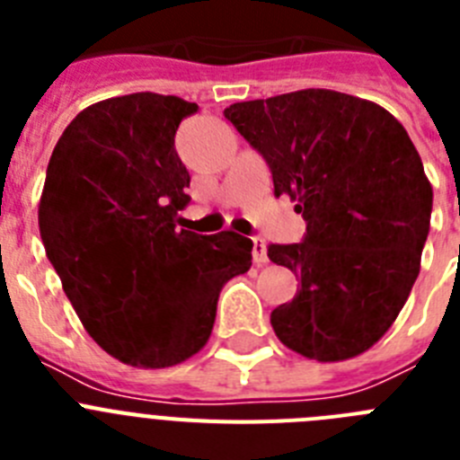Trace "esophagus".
I'll list each match as a JSON object with an SVG mask.
<instances>
[{
    "label": "esophagus",
    "mask_w": 460,
    "mask_h": 460,
    "mask_svg": "<svg viewBox=\"0 0 460 460\" xmlns=\"http://www.w3.org/2000/svg\"><path fill=\"white\" fill-rule=\"evenodd\" d=\"M267 243L262 237H253V262L255 265H267Z\"/></svg>",
    "instance_id": "obj_1"
}]
</instances>
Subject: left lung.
<instances>
[{
	"label": "left lung",
	"instance_id": "left-lung-1",
	"mask_svg": "<svg viewBox=\"0 0 460 460\" xmlns=\"http://www.w3.org/2000/svg\"><path fill=\"white\" fill-rule=\"evenodd\" d=\"M223 115L306 221L302 242L267 249L299 279L295 299L271 311L276 336L308 359L361 355L408 302L429 237L433 189L408 131L377 103L332 89L243 101Z\"/></svg>",
	"mask_w": 460,
	"mask_h": 460
}]
</instances>
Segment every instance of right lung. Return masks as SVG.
<instances>
[{"label": "right lung", "instance_id": "add662e5", "mask_svg": "<svg viewBox=\"0 0 460 460\" xmlns=\"http://www.w3.org/2000/svg\"><path fill=\"white\" fill-rule=\"evenodd\" d=\"M193 112L152 92L99 101L66 126L48 164V260L89 336L131 367H174L202 350L223 286L251 270V239L180 227L190 174L174 133Z\"/></svg>", "mask_w": 460, "mask_h": 460}]
</instances>
